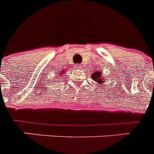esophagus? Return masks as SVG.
I'll return each mask as SVG.
<instances>
[{"label":"esophagus","mask_w":154,"mask_h":154,"mask_svg":"<svg viewBox=\"0 0 154 154\" xmlns=\"http://www.w3.org/2000/svg\"><path fill=\"white\" fill-rule=\"evenodd\" d=\"M74 67H75V69H76V70H79V69H81L82 65H80V64H75Z\"/></svg>","instance_id":"1"}]
</instances>
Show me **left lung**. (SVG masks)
Wrapping results in <instances>:
<instances>
[{"label":"left lung","mask_w":154,"mask_h":154,"mask_svg":"<svg viewBox=\"0 0 154 154\" xmlns=\"http://www.w3.org/2000/svg\"><path fill=\"white\" fill-rule=\"evenodd\" d=\"M92 79H94L96 82H99V83L102 84L103 82H105V79H104V76L102 75V73L100 72H95L93 74H92Z\"/></svg>","instance_id":"8db88e82"}]
</instances>
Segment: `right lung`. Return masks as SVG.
<instances>
[{
	"mask_svg": "<svg viewBox=\"0 0 154 154\" xmlns=\"http://www.w3.org/2000/svg\"><path fill=\"white\" fill-rule=\"evenodd\" d=\"M60 74H63V72H61Z\"/></svg>",
	"mask_w": 154,
	"mask_h": 154,
	"instance_id": "right-lung-1",
	"label": "right lung"
}]
</instances>
